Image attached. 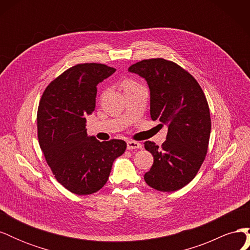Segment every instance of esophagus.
Here are the masks:
<instances>
[{
	"mask_svg": "<svg viewBox=\"0 0 250 250\" xmlns=\"http://www.w3.org/2000/svg\"><path fill=\"white\" fill-rule=\"evenodd\" d=\"M142 148V144L139 142H134V141H128L127 142V149L128 150H133V149H141Z\"/></svg>",
	"mask_w": 250,
	"mask_h": 250,
	"instance_id": "1",
	"label": "esophagus"
}]
</instances>
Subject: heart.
Returning <instances> with one entry per match:
<instances>
[{"label": "heart", "instance_id": "1", "mask_svg": "<svg viewBox=\"0 0 250 250\" xmlns=\"http://www.w3.org/2000/svg\"><path fill=\"white\" fill-rule=\"evenodd\" d=\"M137 84H135V83L133 82V81H131V80H126L125 82H124V88L126 89V88H129V87H132V86H135Z\"/></svg>", "mask_w": 250, "mask_h": 250}]
</instances>
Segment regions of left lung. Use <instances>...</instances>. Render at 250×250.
I'll return each instance as SVG.
<instances>
[{"mask_svg": "<svg viewBox=\"0 0 250 250\" xmlns=\"http://www.w3.org/2000/svg\"><path fill=\"white\" fill-rule=\"evenodd\" d=\"M128 71L147 81L151 119L168 127L161 148L153 142L144 143L154 158L144 179L157 191H177L196 176L208 152L210 116L207 98L192 75L170 60L145 59Z\"/></svg>", "mask_w": 250, "mask_h": 250, "instance_id": "1", "label": "left lung"}]
</instances>
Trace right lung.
<instances>
[{
	"label": "right lung",
	"instance_id": "obj_1",
	"mask_svg": "<svg viewBox=\"0 0 250 250\" xmlns=\"http://www.w3.org/2000/svg\"><path fill=\"white\" fill-rule=\"evenodd\" d=\"M116 72L102 63H80L44 89L37 110V137L59 184L77 195L96 193L108 179L112 164L126 150L122 140L88 137L86 119L96 106L97 85Z\"/></svg>",
	"mask_w": 250,
	"mask_h": 250
}]
</instances>
